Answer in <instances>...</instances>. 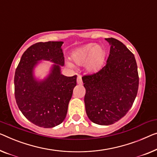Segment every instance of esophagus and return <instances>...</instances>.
<instances>
[{
  "mask_svg": "<svg viewBox=\"0 0 157 157\" xmlns=\"http://www.w3.org/2000/svg\"><path fill=\"white\" fill-rule=\"evenodd\" d=\"M77 83H78V85H82V77L80 75H78V78H77Z\"/></svg>",
  "mask_w": 157,
  "mask_h": 157,
  "instance_id": "34e87169",
  "label": "esophagus"
}]
</instances>
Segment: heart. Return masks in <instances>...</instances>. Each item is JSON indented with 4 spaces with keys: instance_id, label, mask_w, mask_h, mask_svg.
<instances>
[{
    "instance_id": "b5f03b06",
    "label": "heart",
    "mask_w": 157,
    "mask_h": 157,
    "mask_svg": "<svg viewBox=\"0 0 157 157\" xmlns=\"http://www.w3.org/2000/svg\"><path fill=\"white\" fill-rule=\"evenodd\" d=\"M104 50L101 46H96L94 44H88L76 49L72 54L73 61L78 65L86 63L88 71L94 72L101 66L104 58ZM72 67L71 63H67Z\"/></svg>"
}]
</instances>
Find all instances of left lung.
I'll use <instances>...</instances> for the list:
<instances>
[{"label":"left lung","instance_id":"8db88e82","mask_svg":"<svg viewBox=\"0 0 157 157\" xmlns=\"http://www.w3.org/2000/svg\"><path fill=\"white\" fill-rule=\"evenodd\" d=\"M111 48L106 63L96 73L83 76L86 115L101 125L115 123L126 115L136 98L139 86L133 53L120 41L105 39Z\"/></svg>","mask_w":157,"mask_h":157}]
</instances>
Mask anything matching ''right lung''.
<instances>
[{
    "label": "right lung",
    "instance_id": "add662e5",
    "mask_svg": "<svg viewBox=\"0 0 157 157\" xmlns=\"http://www.w3.org/2000/svg\"><path fill=\"white\" fill-rule=\"evenodd\" d=\"M63 41L39 42L28 48L15 71L14 84L16 102L27 120L39 127L53 128L65 120L77 75L61 74L65 64ZM40 60L55 63L43 81L34 77L33 70Z\"/></svg>",
    "mask_w": 157,
    "mask_h": 157
}]
</instances>
